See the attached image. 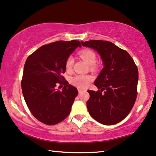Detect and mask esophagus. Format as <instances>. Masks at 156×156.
I'll return each instance as SVG.
<instances>
[{
    "label": "esophagus",
    "instance_id": "esophagus-1",
    "mask_svg": "<svg viewBox=\"0 0 156 156\" xmlns=\"http://www.w3.org/2000/svg\"><path fill=\"white\" fill-rule=\"evenodd\" d=\"M83 90L82 89H80V88H78V91L79 93H81V92H82Z\"/></svg>",
    "mask_w": 156,
    "mask_h": 156
}]
</instances>
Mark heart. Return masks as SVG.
I'll return each mask as SVG.
<instances>
[{"label":"heart","instance_id":"obj_1","mask_svg":"<svg viewBox=\"0 0 156 156\" xmlns=\"http://www.w3.org/2000/svg\"><path fill=\"white\" fill-rule=\"evenodd\" d=\"M79 55L83 60L91 65V68H95V62L96 61V55L93 51L90 49H84L80 51ZM74 64V58L72 56H69L65 61V68L67 71L71 70L73 68ZM92 76L90 75H83V74H76L72 76L69 80V82L73 86L80 88V89H84L88 86L89 82L92 80Z\"/></svg>","mask_w":156,"mask_h":156}]
</instances>
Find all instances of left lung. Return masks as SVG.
<instances>
[{
	"mask_svg": "<svg viewBox=\"0 0 156 156\" xmlns=\"http://www.w3.org/2000/svg\"><path fill=\"white\" fill-rule=\"evenodd\" d=\"M82 44L98 52L104 65L94 82L98 91L88 90L90 115L105 125L118 123L128 115L136 101L137 66L127 51L112 42L91 40Z\"/></svg>",
	"mask_w": 156,
	"mask_h": 156,
	"instance_id": "1",
	"label": "left lung"
}]
</instances>
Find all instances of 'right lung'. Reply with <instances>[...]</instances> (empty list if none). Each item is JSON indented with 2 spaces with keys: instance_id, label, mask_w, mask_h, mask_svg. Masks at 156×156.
<instances>
[{
  "instance_id": "1",
  "label": "right lung",
  "mask_w": 156,
  "mask_h": 156,
  "mask_svg": "<svg viewBox=\"0 0 156 156\" xmlns=\"http://www.w3.org/2000/svg\"><path fill=\"white\" fill-rule=\"evenodd\" d=\"M78 46L79 41H58L40 47L26 60L22 94L31 114L41 122L56 125L70 113L78 91L62 74L67 58ZM58 84L64 86L62 91L56 89Z\"/></svg>"
}]
</instances>
